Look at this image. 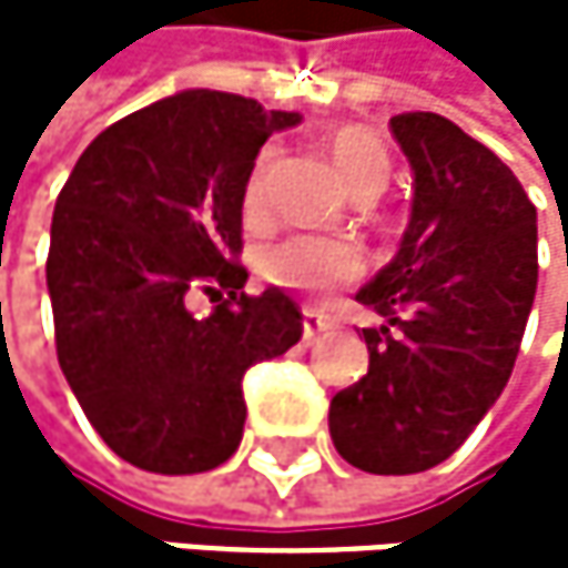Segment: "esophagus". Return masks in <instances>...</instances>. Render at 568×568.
Here are the masks:
<instances>
[{
    "label": "esophagus",
    "mask_w": 568,
    "mask_h": 568,
    "mask_svg": "<svg viewBox=\"0 0 568 568\" xmlns=\"http://www.w3.org/2000/svg\"><path fill=\"white\" fill-rule=\"evenodd\" d=\"M326 331H334V320H331V316H323V313L313 310V306H306V310H303V341H316V337L326 334Z\"/></svg>",
    "instance_id": "34e87169"
}]
</instances>
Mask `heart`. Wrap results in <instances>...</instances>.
<instances>
[{"mask_svg": "<svg viewBox=\"0 0 568 568\" xmlns=\"http://www.w3.org/2000/svg\"><path fill=\"white\" fill-rule=\"evenodd\" d=\"M331 156L341 173V180L354 190L361 186H382L388 183V149L382 139L367 129H344L331 142ZM268 170H272V152H262L248 186H245V211L258 214L265 207V190H268ZM361 268V258L351 245L331 242V237L316 234H293L286 242H278L262 252L258 272L275 282V286L300 290V293H326L341 286V282L354 278Z\"/></svg>", "mask_w": 568, "mask_h": 568, "instance_id": "heart-1", "label": "heart"}]
</instances>
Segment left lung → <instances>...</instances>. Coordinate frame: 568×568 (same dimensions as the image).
Listing matches in <instances>:
<instances>
[{"mask_svg":"<svg viewBox=\"0 0 568 568\" xmlns=\"http://www.w3.org/2000/svg\"><path fill=\"white\" fill-rule=\"evenodd\" d=\"M412 214L395 258L357 293L367 375L331 402L337 453L367 474H423L500 398L538 286V214L494 152L433 112L395 115Z\"/></svg>","mask_w":568,"mask_h":568,"instance_id":"left-lung-1","label":"left lung"}]
</instances>
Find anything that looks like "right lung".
Listing matches in <instances>:
<instances>
[{"mask_svg": "<svg viewBox=\"0 0 568 568\" xmlns=\"http://www.w3.org/2000/svg\"><path fill=\"white\" fill-rule=\"evenodd\" d=\"M300 112L190 88L108 125L63 183L47 290L57 361L88 423L149 474L221 467L245 433L242 378L303 337L275 286L245 296L242 204L255 156ZM197 292L219 306L189 310Z\"/></svg>", "mask_w": 568, "mask_h": 568, "instance_id": "obj_1", "label": "right lung"}]
</instances>
